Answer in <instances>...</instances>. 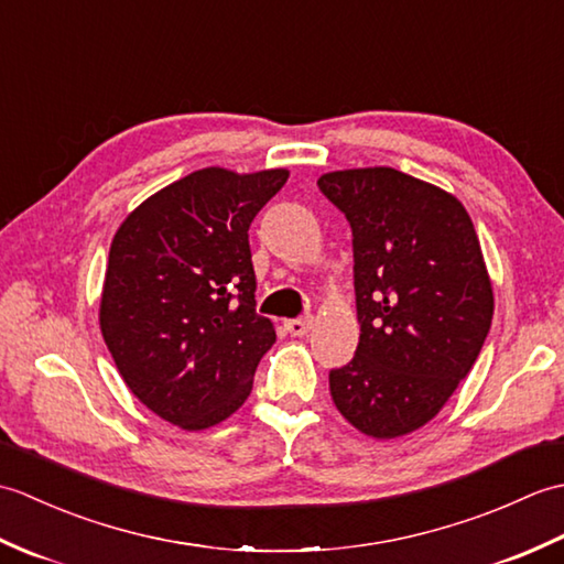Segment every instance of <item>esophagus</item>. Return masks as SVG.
Wrapping results in <instances>:
<instances>
[{
	"mask_svg": "<svg viewBox=\"0 0 564 564\" xmlns=\"http://www.w3.org/2000/svg\"><path fill=\"white\" fill-rule=\"evenodd\" d=\"M310 327H313V317H297L285 322V329H289L293 337H303V334L310 332Z\"/></svg>",
	"mask_w": 564,
	"mask_h": 564,
	"instance_id": "34e87169",
	"label": "esophagus"
}]
</instances>
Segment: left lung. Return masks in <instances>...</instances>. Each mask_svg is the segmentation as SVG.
<instances>
[{
    "mask_svg": "<svg viewBox=\"0 0 564 564\" xmlns=\"http://www.w3.org/2000/svg\"><path fill=\"white\" fill-rule=\"evenodd\" d=\"M317 186L351 225L356 356L329 370L332 400L361 434L431 422L480 356L492 281L463 203L392 166L329 172Z\"/></svg>",
    "mask_w": 564,
    "mask_h": 564,
    "instance_id": "obj_1",
    "label": "left lung"
}]
</instances>
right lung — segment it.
Wrapping results in <instances>:
<instances>
[{"label": "right lung", "instance_id": "1", "mask_svg": "<svg viewBox=\"0 0 564 564\" xmlns=\"http://www.w3.org/2000/svg\"><path fill=\"white\" fill-rule=\"evenodd\" d=\"M289 170L206 166L142 200L118 227L99 325L118 373L164 422L200 431L245 404L275 341L257 315L249 225Z\"/></svg>", "mask_w": 564, "mask_h": 564}]
</instances>
